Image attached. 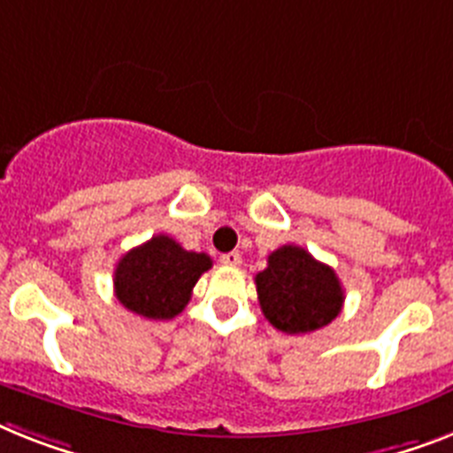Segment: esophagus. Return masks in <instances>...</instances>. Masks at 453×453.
<instances>
[{
	"instance_id": "34e87169",
	"label": "esophagus",
	"mask_w": 453,
	"mask_h": 453,
	"mask_svg": "<svg viewBox=\"0 0 453 453\" xmlns=\"http://www.w3.org/2000/svg\"><path fill=\"white\" fill-rule=\"evenodd\" d=\"M219 261H222L224 266H241L242 257H241V252H226L219 257Z\"/></svg>"
}]
</instances>
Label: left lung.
Masks as SVG:
<instances>
[{
    "label": "left lung",
    "instance_id": "obj_1",
    "mask_svg": "<svg viewBox=\"0 0 453 453\" xmlns=\"http://www.w3.org/2000/svg\"><path fill=\"white\" fill-rule=\"evenodd\" d=\"M254 282L264 317L278 331L291 335L310 334L331 324L345 301L334 268L298 245L275 250Z\"/></svg>",
    "mask_w": 453,
    "mask_h": 453
}]
</instances>
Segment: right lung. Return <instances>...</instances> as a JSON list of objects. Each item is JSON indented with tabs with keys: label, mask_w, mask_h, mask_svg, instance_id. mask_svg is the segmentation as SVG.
I'll return each instance as SVG.
<instances>
[{
	"label": "right lung",
	"mask_w": 453,
	"mask_h": 453,
	"mask_svg": "<svg viewBox=\"0 0 453 453\" xmlns=\"http://www.w3.org/2000/svg\"><path fill=\"white\" fill-rule=\"evenodd\" d=\"M212 259L189 252L173 238L159 234L129 250L115 266V296L129 312L145 319H173L192 298Z\"/></svg>",
	"instance_id": "1"
}]
</instances>
